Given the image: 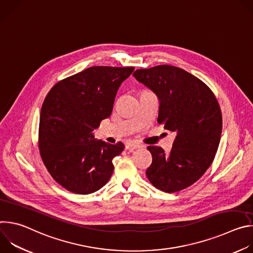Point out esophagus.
I'll return each mask as SVG.
<instances>
[{"label":"esophagus","instance_id":"1","mask_svg":"<svg viewBox=\"0 0 253 253\" xmlns=\"http://www.w3.org/2000/svg\"><path fill=\"white\" fill-rule=\"evenodd\" d=\"M140 147H142V144L137 143V142H133V141L127 142V143L125 144V148L128 149V150H135V149L140 148Z\"/></svg>","mask_w":253,"mask_h":253}]
</instances>
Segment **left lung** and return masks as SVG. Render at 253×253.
Returning <instances> with one entry per match:
<instances>
[{
	"mask_svg": "<svg viewBox=\"0 0 253 253\" xmlns=\"http://www.w3.org/2000/svg\"><path fill=\"white\" fill-rule=\"evenodd\" d=\"M136 80L159 100L158 123L176 134L169 153L148 146L152 164L146 176L156 188L176 192L189 187L211 165L220 142L222 116L212 91L185 70L160 65L134 72Z\"/></svg>",
	"mask_w": 253,
	"mask_h": 253,
	"instance_id": "8db88e82",
	"label": "left lung"
}]
</instances>
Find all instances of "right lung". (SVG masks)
I'll return each mask as SVG.
<instances>
[{
    "label": "right lung",
    "instance_id": "1",
    "mask_svg": "<svg viewBox=\"0 0 253 253\" xmlns=\"http://www.w3.org/2000/svg\"><path fill=\"white\" fill-rule=\"evenodd\" d=\"M133 67H90L58 82L41 109L39 149L51 176L67 190L90 194L103 187L113 173L112 160L124 144L94 137L109 117L119 87Z\"/></svg>",
    "mask_w": 253,
    "mask_h": 253
}]
</instances>
